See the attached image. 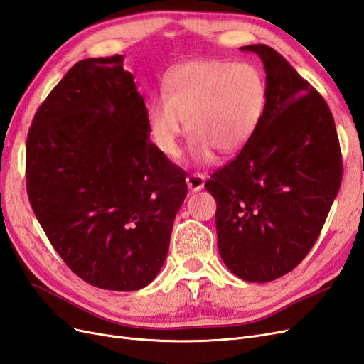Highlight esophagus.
I'll return each instance as SVG.
<instances>
[{
  "label": "esophagus",
  "mask_w": 364,
  "mask_h": 364,
  "mask_svg": "<svg viewBox=\"0 0 364 364\" xmlns=\"http://www.w3.org/2000/svg\"><path fill=\"white\" fill-rule=\"evenodd\" d=\"M186 185H188V188L191 191H200L205 185V176L199 173L190 174L188 178H186Z\"/></svg>",
  "instance_id": "34e87169"
}]
</instances>
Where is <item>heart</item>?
Returning <instances> with one entry per match:
<instances>
[{"label": "heart", "mask_w": 364, "mask_h": 364, "mask_svg": "<svg viewBox=\"0 0 364 364\" xmlns=\"http://www.w3.org/2000/svg\"><path fill=\"white\" fill-rule=\"evenodd\" d=\"M267 105V83L253 63L191 60L164 77L162 95L151 98L147 127L155 146L170 158L181 155L186 130L199 161L240 151L257 134Z\"/></svg>", "instance_id": "heart-1"}]
</instances>
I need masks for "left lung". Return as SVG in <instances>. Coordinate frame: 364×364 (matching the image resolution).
I'll use <instances>...</instances> for the list:
<instances>
[{
    "instance_id": "left-lung-1",
    "label": "left lung",
    "mask_w": 364,
    "mask_h": 364,
    "mask_svg": "<svg viewBox=\"0 0 364 364\" xmlns=\"http://www.w3.org/2000/svg\"><path fill=\"white\" fill-rule=\"evenodd\" d=\"M266 70L267 105L257 134L205 188L217 202L220 257L235 277H284L314 246L343 174L331 111L269 46L241 47Z\"/></svg>"
}]
</instances>
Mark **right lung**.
Listing matches in <instances>:
<instances>
[{
    "label": "right lung",
    "instance_id": "obj_1",
    "mask_svg": "<svg viewBox=\"0 0 364 364\" xmlns=\"http://www.w3.org/2000/svg\"><path fill=\"white\" fill-rule=\"evenodd\" d=\"M123 60H80L54 86L28 130L26 181L33 213L77 277L134 291L159 273L188 188L150 141Z\"/></svg>",
    "mask_w": 364,
    "mask_h": 364
}]
</instances>
